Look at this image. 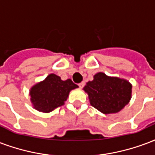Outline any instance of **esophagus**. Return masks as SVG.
Here are the masks:
<instances>
[{
  "label": "esophagus",
  "instance_id": "obj_1",
  "mask_svg": "<svg viewBox=\"0 0 155 155\" xmlns=\"http://www.w3.org/2000/svg\"><path fill=\"white\" fill-rule=\"evenodd\" d=\"M84 84H85V83H84V82H81V83L79 84V87H80L81 89H83L84 86Z\"/></svg>",
  "mask_w": 155,
  "mask_h": 155
}]
</instances>
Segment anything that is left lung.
<instances>
[{"instance_id":"1","label":"left lung","mask_w":155,"mask_h":155,"mask_svg":"<svg viewBox=\"0 0 155 155\" xmlns=\"http://www.w3.org/2000/svg\"><path fill=\"white\" fill-rule=\"evenodd\" d=\"M131 84L124 79L110 77L98 72L84 87L90 104L104 114L117 113L128 104L131 98Z\"/></svg>"}]
</instances>
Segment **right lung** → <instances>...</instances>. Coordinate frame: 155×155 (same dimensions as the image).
<instances>
[{"mask_svg":"<svg viewBox=\"0 0 155 155\" xmlns=\"http://www.w3.org/2000/svg\"><path fill=\"white\" fill-rule=\"evenodd\" d=\"M78 88L71 79L62 81L60 76L50 74L44 81L36 84L29 91L31 103L35 108L42 113H50L62 106L68 98L71 90Z\"/></svg>","mask_w":155,"mask_h":155,"instance_id":"1","label":"right lung"}]
</instances>
